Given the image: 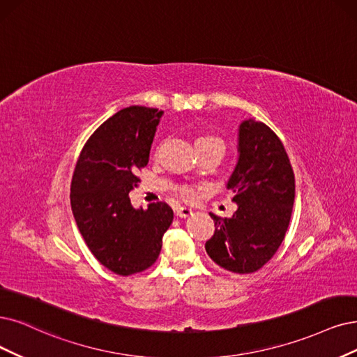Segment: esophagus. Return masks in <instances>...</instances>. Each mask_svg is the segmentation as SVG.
Instances as JSON below:
<instances>
[{
  "mask_svg": "<svg viewBox=\"0 0 357 357\" xmlns=\"http://www.w3.org/2000/svg\"><path fill=\"white\" fill-rule=\"evenodd\" d=\"M175 213H176V216H179V218H188V216L192 215V208L185 207V206H179V207H176Z\"/></svg>",
  "mask_w": 357,
  "mask_h": 357,
  "instance_id": "esophagus-1",
  "label": "esophagus"
}]
</instances>
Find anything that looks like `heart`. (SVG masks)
<instances>
[{
    "mask_svg": "<svg viewBox=\"0 0 357 357\" xmlns=\"http://www.w3.org/2000/svg\"><path fill=\"white\" fill-rule=\"evenodd\" d=\"M223 145L222 139L215 137V135H210V134H204V135H199L195 138V147L197 150L199 149H203V147H207V145ZM178 194L182 197L183 200H192L195 197V190L194 187L191 185H179L176 188Z\"/></svg>",
    "mask_w": 357,
    "mask_h": 357,
    "instance_id": "b5f03b06",
    "label": "heart"
}]
</instances>
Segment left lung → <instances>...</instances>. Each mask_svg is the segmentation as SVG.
Masks as SVG:
<instances>
[{
	"instance_id": "8db88e82",
	"label": "left lung",
	"mask_w": 357,
	"mask_h": 357,
	"mask_svg": "<svg viewBox=\"0 0 357 357\" xmlns=\"http://www.w3.org/2000/svg\"><path fill=\"white\" fill-rule=\"evenodd\" d=\"M238 163L227 188L238 208L215 220L206 252L216 265L234 273H252L272 259L284 241L293 213L296 183L288 154L278 135L263 122L240 125Z\"/></svg>"
}]
</instances>
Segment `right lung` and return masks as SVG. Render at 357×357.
I'll return each mask as SVG.
<instances>
[{
    "label": "right lung",
    "mask_w": 357,
    "mask_h": 357,
    "mask_svg": "<svg viewBox=\"0 0 357 357\" xmlns=\"http://www.w3.org/2000/svg\"><path fill=\"white\" fill-rule=\"evenodd\" d=\"M163 112L130 105L107 119L85 142L75 166L70 204L91 253L116 275L149 269L174 220L165 202L134 208L129 192L147 166Z\"/></svg>",
    "instance_id": "add662e5"
}]
</instances>
